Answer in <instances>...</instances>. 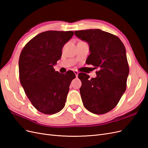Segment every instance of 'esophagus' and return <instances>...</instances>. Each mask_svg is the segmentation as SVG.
<instances>
[{
	"label": "esophagus",
	"instance_id": "34e87169",
	"mask_svg": "<svg viewBox=\"0 0 148 148\" xmlns=\"http://www.w3.org/2000/svg\"><path fill=\"white\" fill-rule=\"evenodd\" d=\"M74 73L75 74V76H76V77H78V73H79V72H78V71H77V70H75L74 71Z\"/></svg>",
	"mask_w": 148,
	"mask_h": 148
}]
</instances>
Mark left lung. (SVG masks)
I'll list each match as a JSON object with an SVG mask.
<instances>
[{
    "label": "left lung",
    "instance_id": "8db88e82",
    "mask_svg": "<svg viewBox=\"0 0 148 148\" xmlns=\"http://www.w3.org/2000/svg\"><path fill=\"white\" fill-rule=\"evenodd\" d=\"M75 34L89 44L90 54L86 63L99 69L96 78L78 74L83 105L93 114H106L117 105L126 90L129 74L126 49L117 36L99 29L75 31Z\"/></svg>",
    "mask_w": 148,
    "mask_h": 148
}]
</instances>
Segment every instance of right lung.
<instances>
[{
    "mask_svg": "<svg viewBox=\"0 0 148 148\" xmlns=\"http://www.w3.org/2000/svg\"><path fill=\"white\" fill-rule=\"evenodd\" d=\"M73 31H47L36 36L26 44L19 59L22 87L31 104L44 114H53L64 108L70 84L76 77L56 71L53 65L62 56L65 44Z\"/></svg>",
    "mask_w": 148,
    "mask_h": 148,
    "instance_id": "1",
    "label": "right lung"
}]
</instances>
